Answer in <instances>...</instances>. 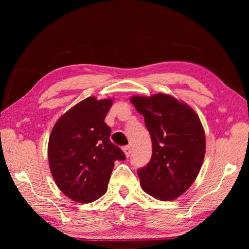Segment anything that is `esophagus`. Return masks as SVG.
Instances as JSON below:
<instances>
[{"instance_id": "esophagus-1", "label": "esophagus", "mask_w": 249, "mask_h": 249, "mask_svg": "<svg viewBox=\"0 0 249 249\" xmlns=\"http://www.w3.org/2000/svg\"><path fill=\"white\" fill-rule=\"evenodd\" d=\"M123 151H124V154H125L126 157H129L130 153H132V149H130L129 146H125L124 148H123Z\"/></svg>"}]
</instances>
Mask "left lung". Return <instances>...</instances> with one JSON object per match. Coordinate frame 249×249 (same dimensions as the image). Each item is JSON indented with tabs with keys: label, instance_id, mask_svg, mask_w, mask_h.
I'll list each match as a JSON object with an SVG mask.
<instances>
[{
	"label": "left lung",
	"instance_id": "obj_1",
	"mask_svg": "<svg viewBox=\"0 0 249 249\" xmlns=\"http://www.w3.org/2000/svg\"><path fill=\"white\" fill-rule=\"evenodd\" d=\"M144 116L153 142L148 165L137 170L141 187L161 201L180 196L195 182L205 154V134L199 116L174 96H132Z\"/></svg>",
	"mask_w": 249,
	"mask_h": 249
}]
</instances>
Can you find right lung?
<instances>
[{"instance_id":"1","label":"right lung","mask_w":249,"mask_h":249,"mask_svg":"<svg viewBox=\"0 0 249 249\" xmlns=\"http://www.w3.org/2000/svg\"><path fill=\"white\" fill-rule=\"evenodd\" d=\"M112 99L90 96L57 121L48 142L49 167L64 195L79 203L98 200L107 190L115 160H125L120 147L109 141L104 120Z\"/></svg>"}]
</instances>
